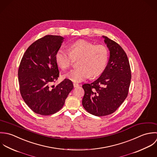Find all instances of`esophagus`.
Here are the masks:
<instances>
[{
	"instance_id": "1",
	"label": "esophagus",
	"mask_w": 157,
	"mask_h": 157,
	"mask_svg": "<svg viewBox=\"0 0 157 157\" xmlns=\"http://www.w3.org/2000/svg\"><path fill=\"white\" fill-rule=\"evenodd\" d=\"M73 86H74V87H77L79 86V84L78 83H73Z\"/></svg>"
}]
</instances>
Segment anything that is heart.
<instances>
[{"label": "heart", "mask_w": 157, "mask_h": 157, "mask_svg": "<svg viewBox=\"0 0 157 157\" xmlns=\"http://www.w3.org/2000/svg\"><path fill=\"white\" fill-rule=\"evenodd\" d=\"M78 59V67L71 70L65 77L73 82H81L90 75L96 76L105 69L109 59V52L103 45L78 40L68 47L67 50L59 49L55 55L56 63L63 70L68 69L73 59Z\"/></svg>", "instance_id": "1"}]
</instances>
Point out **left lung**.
<instances>
[{"label": "left lung", "mask_w": 157, "mask_h": 157, "mask_svg": "<svg viewBox=\"0 0 157 157\" xmlns=\"http://www.w3.org/2000/svg\"><path fill=\"white\" fill-rule=\"evenodd\" d=\"M104 42L110 52L108 63L101 75L94 82L84 84L82 104L90 113L103 117L115 112L127 96L131 70L123 48L107 37Z\"/></svg>", "instance_id": "left-lung-1"}]
</instances>
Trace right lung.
<instances>
[{
  "label": "right lung",
  "instance_id": "right-lung-1",
  "mask_svg": "<svg viewBox=\"0 0 157 157\" xmlns=\"http://www.w3.org/2000/svg\"><path fill=\"white\" fill-rule=\"evenodd\" d=\"M63 39L46 35L37 39L27 49L19 67L21 94L32 111L41 115H50L61 110L73 88L68 79L53 85L59 76L55 55Z\"/></svg>",
  "mask_w": 157,
  "mask_h": 157
}]
</instances>
